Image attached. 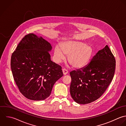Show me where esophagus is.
Listing matches in <instances>:
<instances>
[{"mask_svg": "<svg viewBox=\"0 0 126 126\" xmlns=\"http://www.w3.org/2000/svg\"><path fill=\"white\" fill-rule=\"evenodd\" d=\"M62 71H63V74H64V75H67V74L68 73V71L66 69H65V68L63 69H62Z\"/></svg>", "mask_w": 126, "mask_h": 126, "instance_id": "obj_1", "label": "esophagus"}]
</instances>
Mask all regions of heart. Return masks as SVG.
Masks as SVG:
<instances>
[{"label": "heart", "instance_id": "obj_1", "mask_svg": "<svg viewBox=\"0 0 126 126\" xmlns=\"http://www.w3.org/2000/svg\"><path fill=\"white\" fill-rule=\"evenodd\" d=\"M93 53L91 46L77 41L62 42L60 47L56 46L54 50V58L57 63L64 60L68 55L69 63L75 68L81 69L89 62Z\"/></svg>", "mask_w": 126, "mask_h": 126}]
</instances>
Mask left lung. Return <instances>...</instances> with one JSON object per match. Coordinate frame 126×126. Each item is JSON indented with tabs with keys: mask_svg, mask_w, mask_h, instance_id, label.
Wrapping results in <instances>:
<instances>
[{
	"mask_svg": "<svg viewBox=\"0 0 126 126\" xmlns=\"http://www.w3.org/2000/svg\"><path fill=\"white\" fill-rule=\"evenodd\" d=\"M116 61L108 45L99 50L84 67L70 73V94L79 104H87L99 99L112 80Z\"/></svg>",
	"mask_w": 126,
	"mask_h": 126,
	"instance_id": "1",
	"label": "left lung"
}]
</instances>
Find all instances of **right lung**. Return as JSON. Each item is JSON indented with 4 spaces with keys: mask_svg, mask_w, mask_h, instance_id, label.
<instances>
[{
    "mask_svg": "<svg viewBox=\"0 0 126 126\" xmlns=\"http://www.w3.org/2000/svg\"><path fill=\"white\" fill-rule=\"evenodd\" d=\"M49 43L33 33L26 35L12 54L11 68L20 92L26 98L44 100L63 76L61 66L53 62Z\"/></svg>",
    "mask_w": 126,
    "mask_h": 126,
    "instance_id": "right-lung-1",
    "label": "right lung"
}]
</instances>
